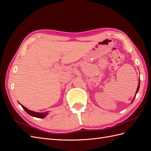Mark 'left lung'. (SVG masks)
Instances as JSON below:
<instances>
[{
  "label": "left lung",
  "mask_w": 151,
  "mask_h": 151,
  "mask_svg": "<svg viewBox=\"0 0 151 151\" xmlns=\"http://www.w3.org/2000/svg\"><path fill=\"white\" fill-rule=\"evenodd\" d=\"M139 88H140V79H139V84H138V87H137V91H136V93H135V96H134V99L132 100V101L131 102V103H133V101H134V99H135V96H136V94H137V93H138V91H139Z\"/></svg>",
  "instance_id": "8db88e82"
}]
</instances>
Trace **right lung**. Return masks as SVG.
Wrapping results in <instances>:
<instances>
[{
	"label": "right lung",
	"mask_w": 151,
	"mask_h": 151,
	"mask_svg": "<svg viewBox=\"0 0 151 151\" xmlns=\"http://www.w3.org/2000/svg\"><path fill=\"white\" fill-rule=\"evenodd\" d=\"M20 104V103H19ZM21 105V106L22 107L24 110L26 111V112L30 115L32 116H34V117H36V118H45L46 116L47 115H48V112H43V113H39V112H35L33 111H31L28 109V108H26V107H24V106H22L21 104H20Z\"/></svg>",
	"instance_id": "1"
}]
</instances>
